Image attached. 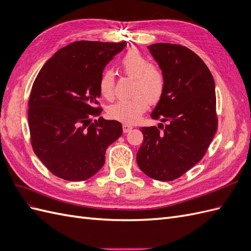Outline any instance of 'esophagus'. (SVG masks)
<instances>
[{"mask_svg": "<svg viewBox=\"0 0 251 251\" xmlns=\"http://www.w3.org/2000/svg\"><path fill=\"white\" fill-rule=\"evenodd\" d=\"M133 128V126H130V125H127V124H124L123 125V130H124V133H127V132H130L131 130Z\"/></svg>", "mask_w": 251, "mask_h": 251, "instance_id": "obj_1", "label": "esophagus"}]
</instances>
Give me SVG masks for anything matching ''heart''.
I'll use <instances>...</instances> for the list:
<instances>
[{
  "instance_id": "obj_1",
  "label": "heart",
  "mask_w": 251,
  "mask_h": 251,
  "mask_svg": "<svg viewBox=\"0 0 251 251\" xmlns=\"http://www.w3.org/2000/svg\"><path fill=\"white\" fill-rule=\"evenodd\" d=\"M120 69L126 76L134 79L131 98L119 100L108 108L109 116L113 119L134 124L149 108L150 102L156 103L161 100L165 90V76L161 69L151 65L150 59L136 49L125 53L119 60ZM114 73L104 70L100 78V94L111 100L114 93Z\"/></svg>"
}]
</instances>
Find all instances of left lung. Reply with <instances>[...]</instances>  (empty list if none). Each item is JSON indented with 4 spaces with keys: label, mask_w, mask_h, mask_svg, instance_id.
Listing matches in <instances>:
<instances>
[{
    "label": "left lung",
    "mask_w": 251,
    "mask_h": 251,
    "mask_svg": "<svg viewBox=\"0 0 251 251\" xmlns=\"http://www.w3.org/2000/svg\"><path fill=\"white\" fill-rule=\"evenodd\" d=\"M165 76V90L151 117L164 126H143L137 164L147 176L173 181L198 163L218 127L214 77L203 60L184 46L148 47Z\"/></svg>",
    "instance_id": "8db88e82"
}]
</instances>
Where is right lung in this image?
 I'll return each instance as SVG.
<instances>
[{"mask_svg":"<svg viewBox=\"0 0 251 251\" xmlns=\"http://www.w3.org/2000/svg\"><path fill=\"white\" fill-rule=\"evenodd\" d=\"M126 42L79 41L59 49L43 66L29 98L31 146L58 178L83 181L104 164L105 150L123 134L119 121L100 117V75Z\"/></svg>","mask_w":251,"mask_h":251,"instance_id":"obj_1","label":"right lung"}]
</instances>
